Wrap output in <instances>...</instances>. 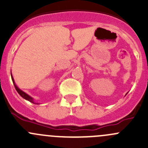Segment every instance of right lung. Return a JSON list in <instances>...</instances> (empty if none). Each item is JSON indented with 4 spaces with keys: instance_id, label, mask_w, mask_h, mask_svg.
I'll return each instance as SVG.
<instances>
[{
    "instance_id": "obj_1",
    "label": "right lung",
    "mask_w": 148,
    "mask_h": 148,
    "mask_svg": "<svg viewBox=\"0 0 148 148\" xmlns=\"http://www.w3.org/2000/svg\"><path fill=\"white\" fill-rule=\"evenodd\" d=\"M11 79H12V81H13V84H14L15 88H16V91H17L19 95H20L23 98V99H26V100L29 101V102L34 103V104H37V103L34 102V99H33V97H31L29 96V95H28V94H26V92H23V91H22L21 89H20L17 86H16V83H15V81H14V79H13V76H12V74H11Z\"/></svg>"
}]
</instances>
